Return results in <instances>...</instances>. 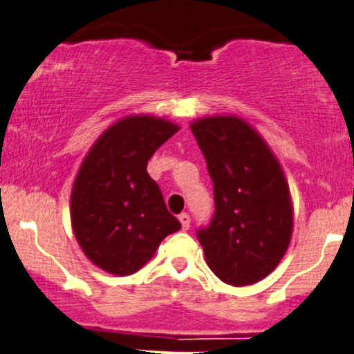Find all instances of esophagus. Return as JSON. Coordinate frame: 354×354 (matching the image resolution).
<instances>
[{
  "label": "esophagus",
  "instance_id": "esophagus-1",
  "mask_svg": "<svg viewBox=\"0 0 354 354\" xmlns=\"http://www.w3.org/2000/svg\"><path fill=\"white\" fill-rule=\"evenodd\" d=\"M178 221H180L183 231H187V229L190 227V216H188V213L178 214Z\"/></svg>",
  "mask_w": 354,
  "mask_h": 354
}]
</instances>
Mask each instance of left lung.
Segmentation results:
<instances>
[{"label": "left lung", "mask_w": 354, "mask_h": 354, "mask_svg": "<svg viewBox=\"0 0 354 354\" xmlns=\"http://www.w3.org/2000/svg\"><path fill=\"white\" fill-rule=\"evenodd\" d=\"M190 130L206 159L216 203L213 221L198 231L206 265L232 286L259 283L278 267L295 226L281 164L241 117L196 118Z\"/></svg>", "instance_id": "obj_1"}]
</instances>
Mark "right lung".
Returning <instances> with one entry per match:
<instances>
[{"label":"right lung","mask_w":354,"mask_h":354,"mask_svg":"<svg viewBox=\"0 0 354 354\" xmlns=\"http://www.w3.org/2000/svg\"><path fill=\"white\" fill-rule=\"evenodd\" d=\"M178 130L167 118L133 113L110 125L82 159L71 188V227L84 255L104 272L136 273L164 237L180 229L146 171L156 149Z\"/></svg>","instance_id":"1"}]
</instances>
